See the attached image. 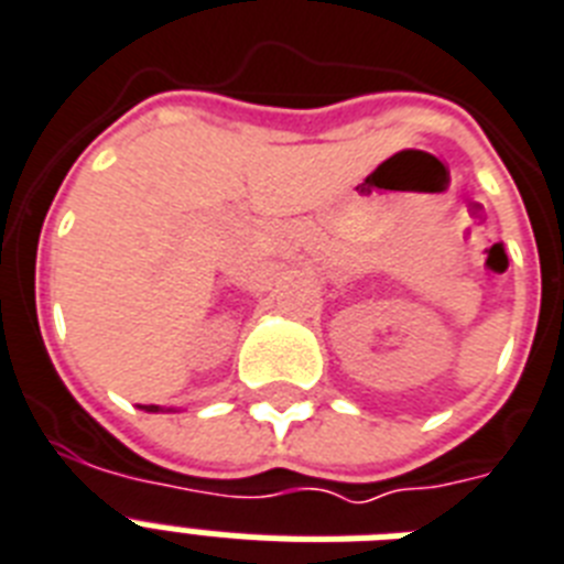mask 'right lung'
I'll use <instances>...</instances> for the list:
<instances>
[{"mask_svg": "<svg viewBox=\"0 0 564 564\" xmlns=\"http://www.w3.org/2000/svg\"><path fill=\"white\" fill-rule=\"evenodd\" d=\"M148 411H159V409H155V405H148Z\"/></svg>", "mask_w": 564, "mask_h": 564, "instance_id": "obj_1", "label": "right lung"}]
</instances>
